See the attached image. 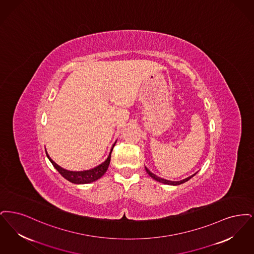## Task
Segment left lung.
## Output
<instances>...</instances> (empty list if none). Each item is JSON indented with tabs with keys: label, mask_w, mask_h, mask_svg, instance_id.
Returning <instances> with one entry per match:
<instances>
[{
	"label": "left lung",
	"mask_w": 254,
	"mask_h": 254,
	"mask_svg": "<svg viewBox=\"0 0 254 254\" xmlns=\"http://www.w3.org/2000/svg\"><path fill=\"white\" fill-rule=\"evenodd\" d=\"M145 170H146L147 174H148L150 177H152V178H154V179L156 180V181H158V182H160V183H163V184H167V185H174V186H177V185H180V184H182V183H185L186 181L190 180L191 177H194V176L196 175V173H195L194 175H192V176H190V177H187V178H185V179H183V180H180V181H171V180H167V179H164V178H160L159 177H156V176L154 175L152 172H150L146 167H145Z\"/></svg>",
	"instance_id": "8db88e82"
}]
</instances>
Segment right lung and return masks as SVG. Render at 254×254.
<instances>
[{
    "mask_svg": "<svg viewBox=\"0 0 254 254\" xmlns=\"http://www.w3.org/2000/svg\"><path fill=\"white\" fill-rule=\"evenodd\" d=\"M115 144H116V142L113 144L110 154H109L107 159L104 162H102L101 164H99V166H97V167H95L93 169L86 170V171H78V172L68 171V170H65V169L60 167L58 164H56L55 162L50 158V156L47 154L46 150H45V152H46V155H47L48 159L50 160V162L55 167L56 170L63 177H64L65 179H67L68 181H70V182H72L74 184H87V183H91V182H94V181L98 180L99 178H100L106 173V171H107V169L109 167V164H110L111 153L113 151V148H114Z\"/></svg>",
    "mask_w": 254,
    "mask_h": 254,
    "instance_id": "right-lung-1",
    "label": "right lung"
}]
</instances>
